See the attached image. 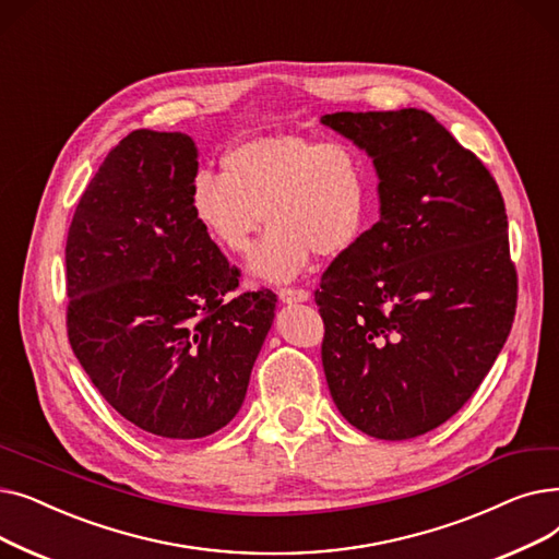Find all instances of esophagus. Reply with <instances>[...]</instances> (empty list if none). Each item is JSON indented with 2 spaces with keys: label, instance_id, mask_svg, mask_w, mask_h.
<instances>
[{
  "label": "esophagus",
  "instance_id": "obj_1",
  "mask_svg": "<svg viewBox=\"0 0 559 559\" xmlns=\"http://www.w3.org/2000/svg\"><path fill=\"white\" fill-rule=\"evenodd\" d=\"M277 296L286 305H290V302H307L309 300V290L298 288V286H282V288H277Z\"/></svg>",
  "mask_w": 559,
  "mask_h": 559
}]
</instances>
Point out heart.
I'll return each mask as SVG.
<instances>
[{"mask_svg": "<svg viewBox=\"0 0 559 559\" xmlns=\"http://www.w3.org/2000/svg\"><path fill=\"white\" fill-rule=\"evenodd\" d=\"M223 170H200L191 211L223 252L246 257L265 221L250 269L273 282L296 277L309 257H341L366 229L370 162L353 141H323L296 131L234 145Z\"/></svg>", "mask_w": 559, "mask_h": 559, "instance_id": "obj_1", "label": "heart"}]
</instances>
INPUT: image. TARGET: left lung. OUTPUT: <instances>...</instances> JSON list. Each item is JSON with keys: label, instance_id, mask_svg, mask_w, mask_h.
I'll list each match as a JSON object with an SVG mask.
<instances>
[{"label": "left lung", "instance_id": "obj_1", "mask_svg": "<svg viewBox=\"0 0 559 559\" xmlns=\"http://www.w3.org/2000/svg\"><path fill=\"white\" fill-rule=\"evenodd\" d=\"M373 156L380 221L313 290L332 401L368 437L403 441L455 416L516 313L508 214L485 164L418 109L330 114Z\"/></svg>", "mask_w": 559, "mask_h": 559}]
</instances>
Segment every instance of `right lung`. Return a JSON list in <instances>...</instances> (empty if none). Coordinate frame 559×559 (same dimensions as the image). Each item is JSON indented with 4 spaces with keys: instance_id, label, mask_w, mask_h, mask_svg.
<instances>
[{
    "instance_id": "add662e5",
    "label": "right lung",
    "mask_w": 559,
    "mask_h": 559,
    "mask_svg": "<svg viewBox=\"0 0 559 559\" xmlns=\"http://www.w3.org/2000/svg\"><path fill=\"white\" fill-rule=\"evenodd\" d=\"M195 143L136 129L106 154L66 241V328L120 416L170 441L216 430L246 401L277 296L236 294L241 271L191 211Z\"/></svg>"
}]
</instances>
